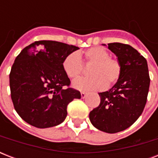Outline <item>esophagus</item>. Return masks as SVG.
<instances>
[{
	"label": "esophagus",
	"mask_w": 158,
	"mask_h": 158,
	"mask_svg": "<svg viewBox=\"0 0 158 158\" xmlns=\"http://www.w3.org/2000/svg\"><path fill=\"white\" fill-rule=\"evenodd\" d=\"M87 96L86 93H84V92H81V98H85Z\"/></svg>",
	"instance_id": "esophagus-1"
}]
</instances>
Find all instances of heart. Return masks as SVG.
Instances as JSON below:
<instances>
[{
	"mask_svg": "<svg viewBox=\"0 0 158 158\" xmlns=\"http://www.w3.org/2000/svg\"><path fill=\"white\" fill-rule=\"evenodd\" d=\"M110 53L100 47L91 48L84 52L85 62L93 63L89 70L91 75L81 78L73 82L74 89L81 91L101 90L112 85L117 81L121 74V64L117 59L110 57ZM63 69L70 79H76L82 74L83 63L80 55L76 52L69 54L64 58Z\"/></svg>",
	"mask_w": 158,
	"mask_h": 158,
	"instance_id": "obj_1",
	"label": "heart"
}]
</instances>
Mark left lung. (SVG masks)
Wrapping results in <instances>:
<instances>
[{"label": "left lung", "instance_id": "left-lung-1", "mask_svg": "<svg viewBox=\"0 0 158 158\" xmlns=\"http://www.w3.org/2000/svg\"><path fill=\"white\" fill-rule=\"evenodd\" d=\"M108 49L120 62L121 74L111 89L99 93L101 102L89 113V120L98 130L114 134L126 130L141 115L150 78L147 60L131 46L108 43Z\"/></svg>", "mask_w": 158, "mask_h": 158}]
</instances>
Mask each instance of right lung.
Returning <instances> with one entry per match:
<instances>
[{
    "label": "right lung",
    "mask_w": 158,
    "mask_h": 158,
    "mask_svg": "<svg viewBox=\"0 0 158 158\" xmlns=\"http://www.w3.org/2000/svg\"><path fill=\"white\" fill-rule=\"evenodd\" d=\"M78 47L56 41L34 42L21 51L10 74L14 107L24 121L44 129L61 124L67 116V106L81 98L78 90L65 88L70 80L63 61Z\"/></svg>",
    "instance_id": "1"
}]
</instances>
